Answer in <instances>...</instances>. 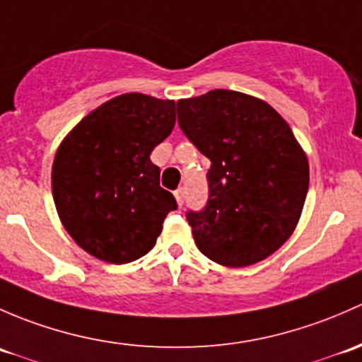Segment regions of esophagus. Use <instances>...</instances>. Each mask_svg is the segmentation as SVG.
Wrapping results in <instances>:
<instances>
[{
  "instance_id": "obj_1",
  "label": "esophagus",
  "mask_w": 362,
  "mask_h": 362,
  "mask_svg": "<svg viewBox=\"0 0 362 362\" xmlns=\"http://www.w3.org/2000/svg\"><path fill=\"white\" fill-rule=\"evenodd\" d=\"M174 197H176L177 206L182 207V204H185V189H182V188H177L176 192H174Z\"/></svg>"
}]
</instances>
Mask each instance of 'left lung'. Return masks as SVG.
Returning a JSON list of instances; mask_svg holds the SVG:
<instances>
[{"mask_svg":"<svg viewBox=\"0 0 362 362\" xmlns=\"http://www.w3.org/2000/svg\"><path fill=\"white\" fill-rule=\"evenodd\" d=\"M177 124L211 160L209 200L186 214L197 247L223 267H249L293 235L308 192V158L264 100L216 88L177 100Z\"/></svg>","mask_w":362,"mask_h":362,"instance_id":"8db88e82","label":"left lung"}]
</instances>
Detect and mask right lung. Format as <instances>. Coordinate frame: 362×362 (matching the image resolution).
Instances as JSON below:
<instances>
[{
	"mask_svg": "<svg viewBox=\"0 0 362 362\" xmlns=\"http://www.w3.org/2000/svg\"><path fill=\"white\" fill-rule=\"evenodd\" d=\"M176 124V103L122 94L81 118L59 144L52 195L66 232L100 262L124 264L153 249L177 207L150 160Z\"/></svg>",
	"mask_w": 362,
	"mask_h": 362,
	"instance_id": "right-lung-1",
	"label": "right lung"
}]
</instances>
